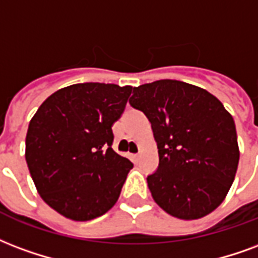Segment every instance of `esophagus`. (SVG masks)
Listing matches in <instances>:
<instances>
[{
  "mask_svg": "<svg viewBox=\"0 0 258 258\" xmlns=\"http://www.w3.org/2000/svg\"><path fill=\"white\" fill-rule=\"evenodd\" d=\"M133 158H134V161H135V163H137V161H139V158H141V156H139V154H134V156H133Z\"/></svg>",
  "mask_w": 258,
  "mask_h": 258,
  "instance_id": "1",
  "label": "esophagus"
}]
</instances>
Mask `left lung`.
<instances>
[{
    "instance_id": "left-lung-1",
    "label": "left lung",
    "mask_w": 258,
    "mask_h": 258,
    "mask_svg": "<svg viewBox=\"0 0 258 258\" xmlns=\"http://www.w3.org/2000/svg\"><path fill=\"white\" fill-rule=\"evenodd\" d=\"M130 104L146 114L158 149L148 176L158 207L182 220L207 216L235 179L239 148L234 119L209 91L163 79L134 87Z\"/></svg>"
}]
</instances>
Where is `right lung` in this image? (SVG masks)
<instances>
[{"label":"right lung","mask_w":258,"mask_h":258,"mask_svg":"<svg viewBox=\"0 0 258 258\" xmlns=\"http://www.w3.org/2000/svg\"><path fill=\"white\" fill-rule=\"evenodd\" d=\"M133 87L78 83L43 101L28 124L26 161L42 200L67 219L102 216L119 200L133 163L112 149V125Z\"/></svg>","instance_id":"add662e5"}]
</instances>
